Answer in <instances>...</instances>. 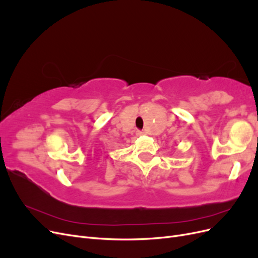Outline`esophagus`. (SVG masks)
<instances>
[{"label":"esophagus","mask_w":258,"mask_h":258,"mask_svg":"<svg viewBox=\"0 0 258 258\" xmlns=\"http://www.w3.org/2000/svg\"><path fill=\"white\" fill-rule=\"evenodd\" d=\"M137 135H138V136H142V135H144V132L138 130V131H137Z\"/></svg>","instance_id":"1"}]
</instances>
